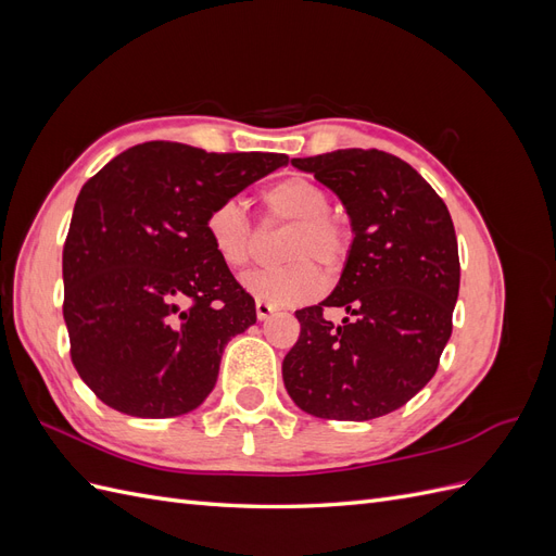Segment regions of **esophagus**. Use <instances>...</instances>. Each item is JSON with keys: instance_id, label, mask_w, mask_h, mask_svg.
<instances>
[{"instance_id": "1", "label": "esophagus", "mask_w": 556, "mask_h": 556, "mask_svg": "<svg viewBox=\"0 0 556 556\" xmlns=\"http://www.w3.org/2000/svg\"><path fill=\"white\" fill-rule=\"evenodd\" d=\"M255 311H257V317H260V319H268V317H271V315L276 313V306L268 304V301H257Z\"/></svg>"}]
</instances>
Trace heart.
<instances>
[{"instance_id":"b5f03b06","label":"heart","mask_w":556,"mask_h":556,"mask_svg":"<svg viewBox=\"0 0 556 556\" xmlns=\"http://www.w3.org/2000/svg\"><path fill=\"white\" fill-rule=\"evenodd\" d=\"M262 208L266 225L292 227L280 248V260L290 264L250 274L243 280L245 290L274 306L308 304L325 292V278L313 262L327 276L339 274L350 255L352 231L341 217L329 213L331 199L323 185L304 176L274 182L262 194ZM204 227L215 257L229 271H245L255 262L260 233L239 201L227 199L215 204Z\"/></svg>"}]
</instances>
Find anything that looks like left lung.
Instances as JSON below:
<instances>
[{"label":"left lung","instance_id":"obj_1","mask_svg":"<svg viewBox=\"0 0 556 556\" xmlns=\"http://www.w3.org/2000/svg\"><path fill=\"white\" fill-rule=\"evenodd\" d=\"M292 164L339 194L355 239L336 290L296 311L282 359L301 410L364 422L401 408L433 378L459 296V250L445 201L408 162L382 150H333ZM325 307L349 317L333 326Z\"/></svg>","mask_w":556,"mask_h":556}]
</instances>
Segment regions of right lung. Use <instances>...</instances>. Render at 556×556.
<instances>
[{"instance_id":"obj_1","label":"right lung","mask_w":556,"mask_h":556,"mask_svg":"<svg viewBox=\"0 0 556 556\" xmlns=\"http://www.w3.org/2000/svg\"><path fill=\"white\" fill-rule=\"evenodd\" d=\"M282 164L288 155L148 141L83 185L62 311L76 371L109 408L176 417L211 394L225 345L257 311L215 257L206 215Z\"/></svg>"}]
</instances>
